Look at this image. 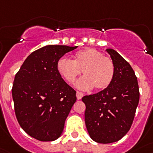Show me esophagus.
<instances>
[{
    "label": "esophagus",
    "instance_id": "1",
    "mask_svg": "<svg viewBox=\"0 0 153 153\" xmlns=\"http://www.w3.org/2000/svg\"><path fill=\"white\" fill-rule=\"evenodd\" d=\"M83 96H84V94H83L82 92H81V91H78L76 92V97L78 99H81Z\"/></svg>",
    "mask_w": 153,
    "mask_h": 153
}]
</instances>
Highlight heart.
<instances>
[{"instance_id": "heart-1", "label": "heart", "mask_w": 153, "mask_h": 153, "mask_svg": "<svg viewBox=\"0 0 153 153\" xmlns=\"http://www.w3.org/2000/svg\"><path fill=\"white\" fill-rule=\"evenodd\" d=\"M59 75L69 84H75L82 71L85 75L78 81L79 89L104 90L111 85L115 75V66L111 58L103 55L95 48L78 51L73 61L61 58L57 63Z\"/></svg>"}]
</instances>
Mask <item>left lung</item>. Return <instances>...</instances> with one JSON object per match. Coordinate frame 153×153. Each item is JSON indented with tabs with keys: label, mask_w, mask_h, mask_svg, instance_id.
<instances>
[{
	"label": "left lung",
	"mask_w": 153,
	"mask_h": 153,
	"mask_svg": "<svg viewBox=\"0 0 153 153\" xmlns=\"http://www.w3.org/2000/svg\"><path fill=\"white\" fill-rule=\"evenodd\" d=\"M115 66V75L107 88L85 95V121L90 137L99 143L119 141L129 131L139 101L133 69L116 51L107 48Z\"/></svg>",
	"instance_id": "left-lung-1"
}]
</instances>
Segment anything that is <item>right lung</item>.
I'll return each instance as SVG.
<instances>
[{"label": "right lung", "mask_w": 153, "mask_h": 153, "mask_svg": "<svg viewBox=\"0 0 153 153\" xmlns=\"http://www.w3.org/2000/svg\"><path fill=\"white\" fill-rule=\"evenodd\" d=\"M77 46L47 45L27 57L14 77V111L21 127L42 142L58 139L76 102V91L64 81L57 63Z\"/></svg>", "instance_id": "1"}]
</instances>
